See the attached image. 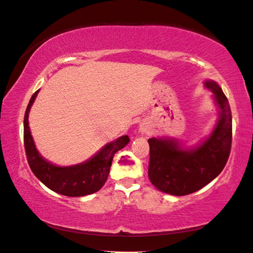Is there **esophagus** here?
Returning <instances> with one entry per match:
<instances>
[{"mask_svg":"<svg viewBox=\"0 0 253 253\" xmlns=\"http://www.w3.org/2000/svg\"><path fill=\"white\" fill-rule=\"evenodd\" d=\"M140 132L142 133H149L150 132V127L145 123H143V125L140 126Z\"/></svg>","mask_w":253,"mask_h":253,"instance_id":"34e87169","label":"esophagus"}]
</instances>
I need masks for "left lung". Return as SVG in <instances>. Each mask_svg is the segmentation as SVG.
<instances>
[{"instance_id": "obj_1", "label": "left lung", "mask_w": 253, "mask_h": 253, "mask_svg": "<svg viewBox=\"0 0 253 253\" xmlns=\"http://www.w3.org/2000/svg\"><path fill=\"white\" fill-rule=\"evenodd\" d=\"M205 85L215 94L220 118L208 139L196 149L186 150L176 141L149 139V178L157 189L175 196L197 192L221 173L229 159L232 118L221 88L207 80Z\"/></svg>"}]
</instances>
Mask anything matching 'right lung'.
<instances>
[{
    "mask_svg": "<svg viewBox=\"0 0 253 253\" xmlns=\"http://www.w3.org/2000/svg\"><path fill=\"white\" fill-rule=\"evenodd\" d=\"M37 93L38 90L32 96L24 116V146L32 171L49 189L65 196L80 197L98 192L108 178L114 154L127 144L128 136L109 143L84 163L67 168L52 165L38 154L28 126V112Z\"/></svg>",
    "mask_w": 253,
    "mask_h": 253,
    "instance_id": "1",
    "label": "right lung"
}]
</instances>
